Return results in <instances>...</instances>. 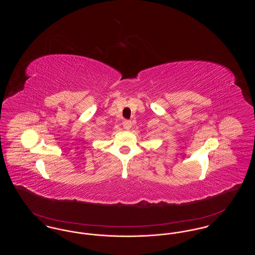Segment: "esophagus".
<instances>
[{
  "mask_svg": "<svg viewBox=\"0 0 255 255\" xmlns=\"http://www.w3.org/2000/svg\"><path fill=\"white\" fill-rule=\"evenodd\" d=\"M123 126H124V129L130 130L131 127H132V122L131 121H124L123 122Z\"/></svg>",
  "mask_w": 255,
  "mask_h": 255,
  "instance_id": "34e87169",
  "label": "esophagus"
}]
</instances>
